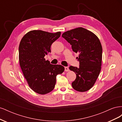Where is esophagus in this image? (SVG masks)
Wrapping results in <instances>:
<instances>
[{"mask_svg": "<svg viewBox=\"0 0 122 122\" xmlns=\"http://www.w3.org/2000/svg\"><path fill=\"white\" fill-rule=\"evenodd\" d=\"M69 71V69L67 67H65V71L66 72H68Z\"/></svg>", "mask_w": 122, "mask_h": 122, "instance_id": "1", "label": "esophagus"}]
</instances>
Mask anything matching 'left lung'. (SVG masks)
<instances>
[{"instance_id": "8db88e82", "label": "left lung", "mask_w": 122, "mask_h": 122, "mask_svg": "<svg viewBox=\"0 0 122 122\" xmlns=\"http://www.w3.org/2000/svg\"><path fill=\"white\" fill-rule=\"evenodd\" d=\"M62 37L71 44L74 52L79 53L77 59L79 67H69L76 75V79L72 83L73 88L80 92L89 90L101 71L102 47L100 41L93 32L82 27L66 31Z\"/></svg>"}]
</instances>
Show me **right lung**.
<instances>
[{
    "mask_svg": "<svg viewBox=\"0 0 122 122\" xmlns=\"http://www.w3.org/2000/svg\"><path fill=\"white\" fill-rule=\"evenodd\" d=\"M61 32L50 33L40 30L28 32L21 39L19 60L22 71L29 86L36 93L45 95L54 88L57 75L64 71L60 65H52L44 56L51 52L52 44Z\"/></svg>",
    "mask_w": 122,
    "mask_h": 122,
    "instance_id": "1",
    "label": "right lung"
}]
</instances>
